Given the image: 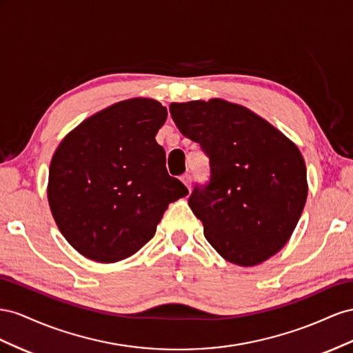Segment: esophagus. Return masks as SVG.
Wrapping results in <instances>:
<instances>
[{
	"mask_svg": "<svg viewBox=\"0 0 353 353\" xmlns=\"http://www.w3.org/2000/svg\"><path fill=\"white\" fill-rule=\"evenodd\" d=\"M180 180H182L183 185L190 190V185H192V177H190V174H183L182 177H180Z\"/></svg>",
	"mask_w": 353,
	"mask_h": 353,
	"instance_id": "esophagus-1",
	"label": "esophagus"
}]
</instances>
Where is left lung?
<instances>
[{"label":"left lung","instance_id":"obj_1","mask_svg":"<svg viewBox=\"0 0 353 353\" xmlns=\"http://www.w3.org/2000/svg\"><path fill=\"white\" fill-rule=\"evenodd\" d=\"M170 114L210 158V182L196 185L188 201L208 243L239 266L276 254L307 198L299 148L266 119L223 99L171 103Z\"/></svg>","mask_w":353,"mask_h":353}]
</instances>
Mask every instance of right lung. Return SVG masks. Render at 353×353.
<instances>
[{"label": "right lung", "mask_w": 353, "mask_h": 353, "mask_svg": "<svg viewBox=\"0 0 353 353\" xmlns=\"http://www.w3.org/2000/svg\"><path fill=\"white\" fill-rule=\"evenodd\" d=\"M167 108L136 97L83 121L59 145L48 171L56 225L79 254L115 263L155 235L168 204L188 195L155 140Z\"/></svg>", "instance_id": "obj_1"}]
</instances>
